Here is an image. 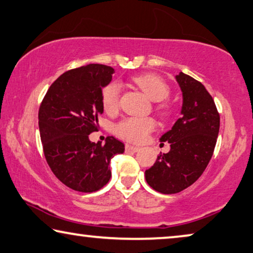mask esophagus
<instances>
[{
	"instance_id": "1",
	"label": "esophagus",
	"mask_w": 253,
	"mask_h": 253,
	"mask_svg": "<svg viewBox=\"0 0 253 253\" xmlns=\"http://www.w3.org/2000/svg\"><path fill=\"white\" fill-rule=\"evenodd\" d=\"M125 149H126L127 152H137V151H139L138 146H134V145H130V144H126Z\"/></svg>"
}]
</instances>
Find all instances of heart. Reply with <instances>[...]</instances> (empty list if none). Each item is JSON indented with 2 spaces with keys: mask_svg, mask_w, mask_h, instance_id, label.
Masks as SVG:
<instances>
[{
  "mask_svg": "<svg viewBox=\"0 0 253 253\" xmlns=\"http://www.w3.org/2000/svg\"><path fill=\"white\" fill-rule=\"evenodd\" d=\"M136 84L151 100L164 101L170 94V88L163 78L154 74H143L133 77ZM120 84L118 82H110L101 89V103L104 111L114 114L119 108L120 103ZM157 111L161 116L170 114V105L167 102L157 104ZM156 128V122L150 117H128L115 126V133L120 138L133 143H143L148 138L151 131Z\"/></svg>",
  "mask_w": 253,
  "mask_h": 253,
  "instance_id": "b5f03b06",
  "label": "heart"
}]
</instances>
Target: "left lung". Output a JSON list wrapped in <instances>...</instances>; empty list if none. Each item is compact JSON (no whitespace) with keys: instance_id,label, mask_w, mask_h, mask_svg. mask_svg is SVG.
<instances>
[{"instance_id":"1","label":"left lung","mask_w":253,"mask_h":253,"mask_svg":"<svg viewBox=\"0 0 253 253\" xmlns=\"http://www.w3.org/2000/svg\"><path fill=\"white\" fill-rule=\"evenodd\" d=\"M176 79L183 92L182 116L160 138L170 144V151L160 153L145 170L146 183L164 194L185 190L203 174L213 154L220 125L219 112L205 86L184 73Z\"/></svg>"}]
</instances>
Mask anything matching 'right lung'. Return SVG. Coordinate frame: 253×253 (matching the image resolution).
I'll return each mask as SVG.
<instances>
[{"mask_svg": "<svg viewBox=\"0 0 253 253\" xmlns=\"http://www.w3.org/2000/svg\"><path fill=\"white\" fill-rule=\"evenodd\" d=\"M112 67L90 63L63 73L50 86L39 110L43 152L51 170L71 190L90 193L111 177V158L125 145L114 136L93 143L102 115L101 89L111 82Z\"/></svg>", "mask_w": 253, "mask_h": 253, "instance_id": "add662e5", "label": "right lung"}]
</instances>
